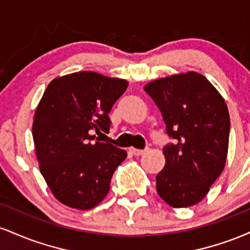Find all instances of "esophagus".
Wrapping results in <instances>:
<instances>
[{"mask_svg": "<svg viewBox=\"0 0 250 250\" xmlns=\"http://www.w3.org/2000/svg\"><path fill=\"white\" fill-rule=\"evenodd\" d=\"M130 154H133L134 156H141L146 153V149H136V148H129Z\"/></svg>", "mask_w": 250, "mask_h": 250, "instance_id": "1", "label": "esophagus"}]
</instances>
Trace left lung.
I'll list each match as a JSON object with an SVG mask.
<instances>
[{"label":"left lung","mask_w":250,"mask_h":250,"mask_svg":"<svg viewBox=\"0 0 250 250\" xmlns=\"http://www.w3.org/2000/svg\"><path fill=\"white\" fill-rule=\"evenodd\" d=\"M145 90L174 140L163 148L166 165L156 176L157 193L174 208L196 205L226 165L230 119L225 100L195 71L155 80Z\"/></svg>","instance_id":"1"}]
</instances>
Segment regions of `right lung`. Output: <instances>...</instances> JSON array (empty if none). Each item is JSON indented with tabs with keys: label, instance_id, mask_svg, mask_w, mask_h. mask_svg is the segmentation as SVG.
<instances>
[{
	"label": "right lung",
	"instance_id": "right-lung-1",
	"mask_svg": "<svg viewBox=\"0 0 250 250\" xmlns=\"http://www.w3.org/2000/svg\"><path fill=\"white\" fill-rule=\"evenodd\" d=\"M128 82L94 71L53 80L36 108L33 123L40 170L60 202L87 210L107 196L122 149L93 140L110 129L109 113Z\"/></svg>",
	"mask_w": 250,
	"mask_h": 250
}]
</instances>
